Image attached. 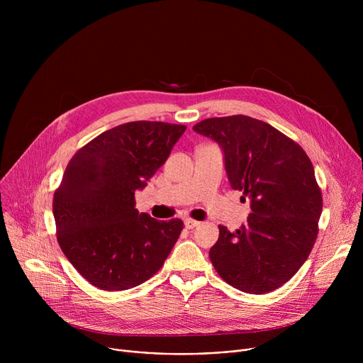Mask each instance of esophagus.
<instances>
[{
	"mask_svg": "<svg viewBox=\"0 0 363 363\" xmlns=\"http://www.w3.org/2000/svg\"><path fill=\"white\" fill-rule=\"evenodd\" d=\"M184 225H185V228L192 230V228H195L196 225H199V223L195 221V220H192V218H185V220H184Z\"/></svg>",
	"mask_w": 363,
	"mask_h": 363,
	"instance_id": "obj_1",
	"label": "esophagus"
}]
</instances>
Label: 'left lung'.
I'll list each match as a JSON object with an SVG mask.
<instances>
[{
  "mask_svg": "<svg viewBox=\"0 0 363 363\" xmlns=\"http://www.w3.org/2000/svg\"><path fill=\"white\" fill-rule=\"evenodd\" d=\"M218 143L233 189L250 199L247 224L220 227L210 258L220 277L251 294L273 291L307 260L318 237L322 192L306 152L272 125L244 115L192 128Z\"/></svg>",
  "mask_w": 363,
  "mask_h": 363,
  "instance_id": "left-lung-1",
  "label": "left lung"
}]
</instances>
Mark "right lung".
I'll return each mask as SVG.
<instances>
[{"label": "right lung", "instance_id": "obj_1", "mask_svg": "<svg viewBox=\"0 0 363 363\" xmlns=\"http://www.w3.org/2000/svg\"><path fill=\"white\" fill-rule=\"evenodd\" d=\"M186 126L138 121L100 133L70 160L55 192L57 241L94 287L128 290L165 263L184 223L135 208V192L165 164Z\"/></svg>", "mask_w": 363, "mask_h": 363}]
</instances>
